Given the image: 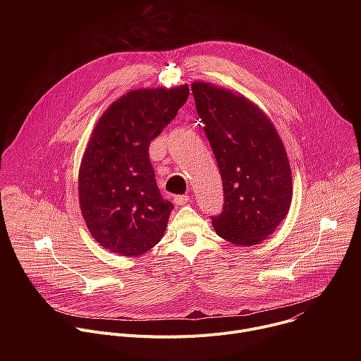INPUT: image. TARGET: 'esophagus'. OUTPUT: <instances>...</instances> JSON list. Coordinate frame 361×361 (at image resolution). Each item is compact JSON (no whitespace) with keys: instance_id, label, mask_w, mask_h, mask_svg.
Here are the masks:
<instances>
[{"instance_id":"1","label":"esophagus","mask_w":361,"mask_h":361,"mask_svg":"<svg viewBox=\"0 0 361 361\" xmlns=\"http://www.w3.org/2000/svg\"><path fill=\"white\" fill-rule=\"evenodd\" d=\"M174 200L178 205H185L190 201V197L187 194H183V195H177Z\"/></svg>"}]
</instances>
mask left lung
<instances>
[{"label":"left lung","mask_w":361,"mask_h":361,"mask_svg":"<svg viewBox=\"0 0 361 361\" xmlns=\"http://www.w3.org/2000/svg\"><path fill=\"white\" fill-rule=\"evenodd\" d=\"M191 91L224 187L223 212L212 217L214 230L235 245L259 244L290 210L293 178L284 144L244 95L201 81Z\"/></svg>","instance_id":"obj_1"}]
</instances>
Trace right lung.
I'll return each instance as SVG.
<instances>
[{
    "instance_id": "add662e5",
    "label": "right lung",
    "mask_w": 361,
    "mask_h": 361,
    "mask_svg": "<svg viewBox=\"0 0 361 361\" xmlns=\"http://www.w3.org/2000/svg\"><path fill=\"white\" fill-rule=\"evenodd\" d=\"M188 94L185 84L133 90L95 124L81 160L78 195L87 228L102 248L137 257L163 238L174 205L161 197L148 145Z\"/></svg>"
}]
</instances>
